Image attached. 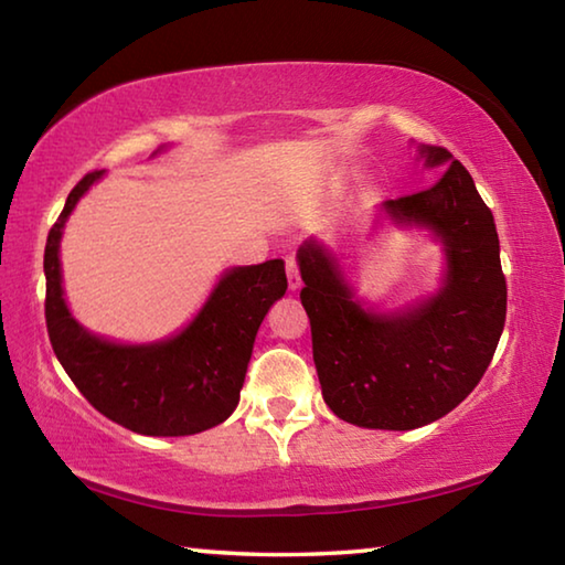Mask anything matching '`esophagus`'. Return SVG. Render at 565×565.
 I'll return each instance as SVG.
<instances>
[{
  "label": "esophagus",
  "mask_w": 565,
  "mask_h": 565,
  "mask_svg": "<svg viewBox=\"0 0 565 565\" xmlns=\"http://www.w3.org/2000/svg\"><path fill=\"white\" fill-rule=\"evenodd\" d=\"M286 276H289V289L299 291L301 289V274H299V264H296V256H286Z\"/></svg>",
  "instance_id": "1"
}]
</instances>
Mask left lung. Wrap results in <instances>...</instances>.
Here are the masks:
<instances>
[{
    "mask_svg": "<svg viewBox=\"0 0 565 565\" xmlns=\"http://www.w3.org/2000/svg\"><path fill=\"white\" fill-rule=\"evenodd\" d=\"M444 169L431 186L388 199L401 224L444 238L441 294L396 317H376L351 299L339 266L319 244L299 248L301 303L311 321L313 363L327 406L363 428L408 431L446 416L483 379L505 323V276L493 214L471 174L444 147H424Z\"/></svg>",
    "mask_w": 565,
    "mask_h": 565,
    "instance_id": "1",
    "label": "left lung"
}]
</instances>
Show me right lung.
I'll use <instances>...</instances> for the list:
<instances>
[{
    "label": "right lung",
    "instance_id": "obj_1",
    "mask_svg": "<svg viewBox=\"0 0 565 565\" xmlns=\"http://www.w3.org/2000/svg\"><path fill=\"white\" fill-rule=\"evenodd\" d=\"M102 171L76 184L44 248V317L56 359L79 394L114 424L145 436H191L222 424L238 404L254 339L286 291L284 262L228 271L202 313L154 347H117L84 331L62 296L60 238L66 216Z\"/></svg>",
    "mask_w": 565,
    "mask_h": 565
}]
</instances>
